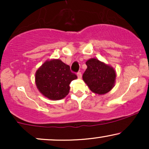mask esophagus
Masks as SVG:
<instances>
[{
  "label": "esophagus",
  "mask_w": 149,
  "mask_h": 149,
  "mask_svg": "<svg viewBox=\"0 0 149 149\" xmlns=\"http://www.w3.org/2000/svg\"><path fill=\"white\" fill-rule=\"evenodd\" d=\"M77 76H78V78H82V73H81V72H78V73H77Z\"/></svg>",
  "instance_id": "obj_1"
}]
</instances>
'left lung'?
Masks as SVG:
<instances>
[{"label":"left lung","instance_id":"1","mask_svg":"<svg viewBox=\"0 0 149 149\" xmlns=\"http://www.w3.org/2000/svg\"><path fill=\"white\" fill-rule=\"evenodd\" d=\"M88 66L83 79L94 93L104 95L111 90L116 82L115 70L109 65L92 58L86 61Z\"/></svg>","mask_w":149,"mask_h":149}]
</instances>
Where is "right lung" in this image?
<instances>
[{
  "label": "right lung",
  "mask_w": 149,
  "mask_h": 149,
  "mask_svg": "<svg viewBox=\"0 0 149 149\" xmlns=\"http://www.w3.org/2000/svg\"><path fill=\"white\" fill-rule=\"evenodd\" d=\"M76 78L69 65L60 59H51L44 62L37 70L35 81L43 96L49 100H59L69 94V84Z\"/></svg>",
  "instance_id": "add662e5"
}]
</instances>
